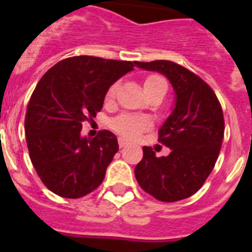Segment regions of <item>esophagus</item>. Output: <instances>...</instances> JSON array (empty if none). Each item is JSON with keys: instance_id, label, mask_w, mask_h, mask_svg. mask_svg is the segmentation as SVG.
Returning <instances> with one entry per match:
<instances>
[{"instance_id": "1", "label": "esophagus", "mask_w": 252, "mask_h": 252, "mask_svg": "<svg viewBox=\"0 0 252 252\" xmlns=\"http://www.w3.org/2000/svg\"><path fill=\"white\" fill-rule=\"evenodd\" d=\"M119 145H120V148H125V146L127 145V141H126V140H125V139H122V137H120V139H119Z\"/></svg>"}]
</instances>
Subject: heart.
<instances>
[{"instance_id": "1", "label": "heart", "mask_w": 252, "mask_h": 252, "mask_svg": "<svg viewBox=\"0 0 252 252\" xmlns=\"http://www.w3.org/2000/svg\"><path fill=\"white\" fill-rule=\"evenodd\" d=\"M161 84L166 86L165 81L161 77L150 75L144 82V90H145V92H148V91L153 90L158 86H161ZM116 90H117V84H112L108 92H107V99L113 98ZM112 126L120 135H122L126 139H136L142 131L148 130L150 127V121L145 117H139V116L121 115L112 122Z\"/></svg>"}]
</instances>
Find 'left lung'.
<instances>
[{"mask_svg":"<svg viewBox=\"0 0 252 252\" xmlns=\"http://www.w3.org/2000/svg\"><path fill=\"white\" fill-rule=\"evenodd\" d=\"M135 65L165 75L175 94L174 108L159 130V141L170 154L158 158L144 146L135 177L159 201H182L203 186L217 161L224 132L221 104L206 82L179 64L155 60Z\"/></svg>","mask_w":252,"mask_h":252,"instance_id":"8db88e82","label":"left lung"}]
</instances>
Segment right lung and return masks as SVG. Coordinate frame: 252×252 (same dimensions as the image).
I'll use <instances>...</instances> for the list:
<instances>
[{"instance_id":"add662e5","label":"right lung","mask_w":252,"mask_h":252,"mask_svg":"<svg viewBox=\"0 0 252 252\" xmlns=\"http://www.w3.org/2000/svg\"><path fill=\"white\" fill-rule=\"evenodd\" d=\"M135 63L72 57L40 79L28 104L25 131L31 162L49 190L81 198L103 182L119 151L117 137L107 130L93 139L83 137L82 124L95 117L107 91Z\"/></svg>"}]
</instances>
